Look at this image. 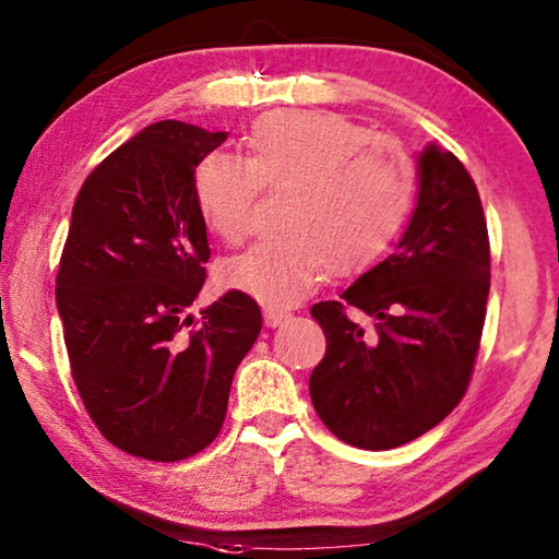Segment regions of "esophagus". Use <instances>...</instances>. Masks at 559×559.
Returning a JSON list of instances; mask_svg holds the SVG:
<instances>
[{"instance_id": "34e87169", "label": "esophagus", "mask_w": 559, "mask_h": 559, "mask_svg": "<svg viewBox=\"0 0 559 559\" xmlns=\"http://www.w3.org/2000/svg\"><path fill=\"white\" fill-rule=\"evenodd\" d=\"M263 319H265V326L276 329V326H281V323H286L290 319V313L283 311V308L269 306V308H263Z\"/></svg>"}]
</instances>
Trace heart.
<instances>
[{
    "mask_svg": "<svg viewBox=\"0 0 559 559\" xmlns=\"http://www.w3.org/2000/svg\"><path fill=\"white\" fill-rule=\"evenodd\" d=\"M246 155L207 153L193 170L205 228L238 246L261 190H283L281 236L223 263L221 281L265 306H290L333 276L384 255L414 203V168L399 145L333 112H278L243 138Z\"/></svg>",
    "mask_w": 559,
    "mask_h": 559,
    "instance_id": "1",
    "label": "heart"
}]
</instances>
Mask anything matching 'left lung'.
Here are the masks:
<instances>
[{"instance_id":"8db88e82","label":"left lung","mask_w":559,"mask_h":559,"mask_svg":"<svg viewBox=\"0 0 559 559\" xmlns=\"http://www.w3.org/2000/svg\"><path fill=\"white\" fill-rule=\"evenodd\" d=\"M419 200L396 253L311 316L326 356L308 381L321 421L346 444L394 449L452 414L469 386L489 296L487 218L472 175L437 145L421 150ZM359 307L364 330L345 316Z\"/></svg>"}]
</instances>
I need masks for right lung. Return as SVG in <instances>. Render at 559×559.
I'll use <instances>...</instances> for the list:
<instances>
[{
    "label": "right lung",
    "mask_w": 559,
    "mask_h": 559,
    "mask_svg": "<svg viewBox=\"0 0 559 559\" xmlns=\"http://www.w3.org/2000/svg\"><path fill=\"white\" fill-rule=\"evenodd\" d=\"M226 138L147 124L87 175L72 207L57 271L72 379L103 437L140 460H188L218 437L233 373L261 333L243 290L198 321L188 313L211 258L193 170Z\"/></svg>",
    "instance_id": "add662e5"
}]
</instances>
